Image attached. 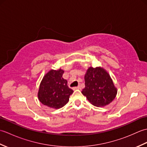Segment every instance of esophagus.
<instances>
[{
    "mask_svg": "<svg viewBox=\"0 0 147 147\" xmlns=\"http://www.w3.org/2000/svg\"><path fill=\"white\" fill-rule=\"evenodd\" d=\"M77 89H80V86H76V87H74V88H73L74 90H77Z\"/></svg>",
    "mask_w": 147,
    "mask_h": 147,
    "instance_id": "34e87169",
    "label": "esophagus"
}]
</instances>
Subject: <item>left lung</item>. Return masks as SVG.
I'll use <instances>...</instances> for the list:
<instances>
[{"instance_id":"8db88e82","label":"left lung","mask_w":147,"mask_h":147,"mask_svg":"<svg viewBox=\"0 0 147 147\" xmlns=\"http://www.w3.org/2000/svg\"><path fill=\"white\" fill-rule=\"evenodd\" d=\"M85 81V87L82 90V94L96 107L109 104L117 95V89L110 75L102 67H89Z\"/></svg>"}]
</instances>
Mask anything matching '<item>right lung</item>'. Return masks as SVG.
Wrapping results in <instances>:
<instances>
[{"label":"right lung","instance_id":"right-lung-1","mask_svg":"<svg viewBox=\"0 0 147 147\" xmlns=\"http://www.w3.org/2000/svg\"><path fill=\"white\" fill-rule=\"evenodd\" d=\"M64 71L52 69L43 78L38 93L42 104L53 109L63 107L69 101L73 90L67 86V80L62 78Z\"/></svg>","mask_w":147,"mask_h":147}]
</instances>
